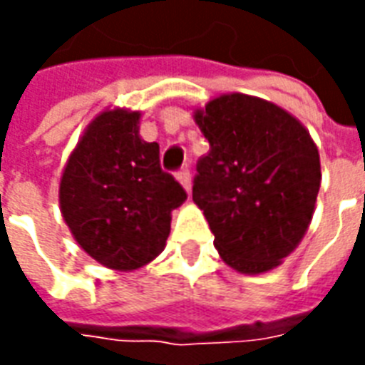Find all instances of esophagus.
I'll use <instances>...</instances> for the list:
<instances>
[{
    "label": "esophagus",
    "instance_id": "1",
    "mask_svg": "<svg viewBox=\"0 0 365 365\" xmlns=\"http://www.w3.org/2000/svg\"><path fill=\"white\" fill-rule=\"evenodd\" d=\"M178 182L182 183L183 190L187 191V193H191V172L187 168H182V170L178 172Z\"/></svg>",
    "mask_w": 365,
    "mask_h": 365
}]
</instances>
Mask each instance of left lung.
Wrapping results in <instances>:
<instances>
[{"label": "left lung", "mask_w": 365, "mask_h": 365, "mask_svg": "<svg viewBox=\"0 0 365 365\" xmlns=\"http://www.w3.org/2000/svg\"><path fill=\"white\" fill-rule=\"evenodd\" d=\"M211 150L199 160L193 201L222 262L272 272L305 237L321 187V156L305 125L279 105L222 93L193 111Z\"/></svg>", "instance_id": "obj_1"}]
</instances>
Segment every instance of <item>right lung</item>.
<instances>
[{
  "mask_svg": "<svg viewBox=\"0 0 365 365\" xmlns=\"http://www.w3.org/2000/svg\"><path fill=\"white\" fill-rule=\"evenodd\" d=\"M143 113L107 107L70 152L60 213L83 252L115 272L150 264L166 248L172 211L185 191L160 168L158 143L138 135Z\"/></svg>",
  "mask_w": 365,
  "mask_h": 365,
  "instance_id": "1",
  "label": "right lung"
}]
</instances>
